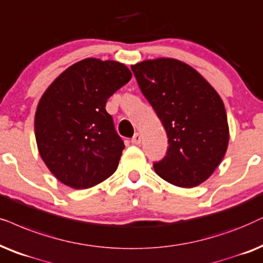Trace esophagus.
Masks as SVG:
<instances>
[{"label":"esophagus","mask_w":263,"mask_h":263,"mask_svg":"<svg viewBox=\"0 0 263 263\" xmlns=\"http://www.w3.org/2000/svg\"><path fill=\"white\" fill-rule=\"evenodd\" d=\"M132 142L134 145H139L140 142H141V135H140L139 133H136V134L132 138Z\"/></svg>","instance_id":"esophagus-1"}]
</instances>
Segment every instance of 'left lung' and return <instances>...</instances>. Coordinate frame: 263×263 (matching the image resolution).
I'll return each mask as SVG.
<instances>
[{
    "instance_id": "obj_1",
    "label": "left lung",
    "mask_w": 263,
    "mask_h": 263,
    "mask_svg": "<svg viewBox=\"0 0 263 263\" xmlns=\"http://www.w3.org/2000/svg\"><path fill=\"white\" fill-rule=\"evenodd\" d=\"M142 94L161 119L168 149L153 168L179 187L198 186L219 166L230 132L223 102L199 72L170 58L132 65Z\"/></svg>"
}]
</instances>
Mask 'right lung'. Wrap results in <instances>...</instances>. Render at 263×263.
Masks as SVG:
<instances>
[{
  "label": "right lung",
  "instance_id": "1",
  "mask_svg": "<svg viewBox=\"0 0 263 263\" xmlns=\"http://www.w3.org/2000/svg\"><path fill=\"white\" fill-rule=\"evenodd\" d=\"M130 78L118 61L88 58L65 70L44 91L35 115L37 147L64 185L89 189L116 172L124 142L105 106Z\"/></svg>",
  "mask_w": 263,
  "mask_h": 263
}]
</instances>
